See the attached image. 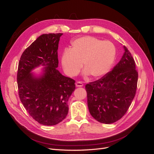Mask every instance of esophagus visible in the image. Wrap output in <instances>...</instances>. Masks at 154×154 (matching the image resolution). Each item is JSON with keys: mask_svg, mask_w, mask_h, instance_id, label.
Instances as JSON below:
<instances>
[{"mask_svg": "<svg viewBox=\"0 0 154 154\" xmlns=\"http://www.w3.org/2000/svg\"><path fill=\"white\" fill-rule=\"evenodd\" d=\"M76 86L77 87H82L83 86V84L80 82H78L76 83Z\"/></svg>", "mask_w": 154, "mask_h": 154, "instance_id": "1", "label": "esophagus"}]
</instances>
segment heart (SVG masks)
Masks as SVG:
<instances>
[{"label":"heart","mask_w":154,"mask_h":154,"mask_svg":"<svg viewBox=\"0 0 154 154\" xmlns=\"http://www.w3.org/2000/svg\"><path fill=\"white\" fill-rule=\"evenodd\" d=\"M116 53L115 46L111 42L101 41L91 36H82L73 40L70 49L63 51L61 63L69 76H76L83 65L85 75L98 79L109 72Z\"/></svg>","instance_id":"1"}]
</instances>
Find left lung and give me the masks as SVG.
Here are the masks:
<instances>
[{
	"instance_id": "1",
	"label": "left lung",
	"mask_w": 154,
	"mask_h": 154,
	"mask_svg": "<svg viewBox=\"0 0 154 154\" xmlns=\"http://www.w3.org/2000/svg\"><path fill=\"white\" fill-rule=\"evenodd\" d=\"M112 71L85 85L90 114L97 122L110 124L127 112L137 89L138 73L128 49Z\"/></svg>"
}]
</instances>
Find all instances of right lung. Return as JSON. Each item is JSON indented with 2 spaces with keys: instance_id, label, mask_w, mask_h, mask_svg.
<instances>
[{
  "instance_id": "right-lung-1",
  "label": "right lung",
  "mask_w": 154,
  "mask_h": 154,
  "mask_svg": "<svg viewBox=\"0 0 154 154\" xmlns=\"http://www.w3.org/2000/svg\"><path fill=\"white\" fill-rule=\"evenodd\" d=\"M63 33L40 35L22 53L18 63V94L27 112L37 122L57 125L68 114L67 102L75 90V81L66 77L58 67V49ZM40 66L41 73L32 71Z\"/></svg>"
}]
</instances>
